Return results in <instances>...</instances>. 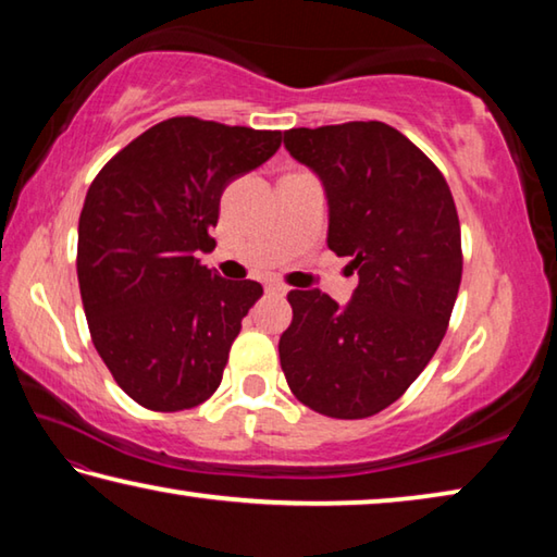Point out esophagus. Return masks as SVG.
Listing matches in <instances>:
<instances>
[{
	"mask_svg": "<svg viewBox=\"0 0 557 557\" xmlns=\"http://www.w3.org/2000/svg\"><path fill=\"white\" fill-rule=\"evenodd\" d=\"M265 289L270 292V295H277V297H285L287 295V285H282V282H277V280H270L268 285H265Z\"/></svg>",
	"mask_w": 557,
	"mask_h": 557,
	"instance_id": "obj_1",
	"label": "esophagus"
}]
</instances>
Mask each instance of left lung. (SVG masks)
<instances>
[{
    "mask_svg": "<svg viewBox=\"0 0 557 557\" xmlns=\"http://www.w3.org/2000/svg\"><path fill=\"white\" fill-rule=\"evenodd\" d=\"M329 203L326 245L351 258L358 287L338 307L292 289L280 363L299 403L329 418H371L410 388L447 332L461 282V233L440 169L385 122L285 132Z\"/></svg>",
    "mask_w": 557,
    "mask_h": 557,
    "instance_id": "8db88e82",
    "label": "left lung"
}]
</instances>
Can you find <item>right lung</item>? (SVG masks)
Masks as SVG:
<instances>
[{"label":"right lung","mask_w":557,"mask_h":557,"mask_svg":"<svg viewBox=\"0 0 557 557\" xmlns=\"http://www.w3.org/2000/svg\"><path fill=\"white\" fill-rule=\"evenodd\" d=\"M282 132L172 117L100 169L78 221V285L112 379L149 410L176 412L221 385L260 282L223 280L211 252L221 194L277 152Z\"/></svg>","instance_id":"add662e5"}]
</instances>
